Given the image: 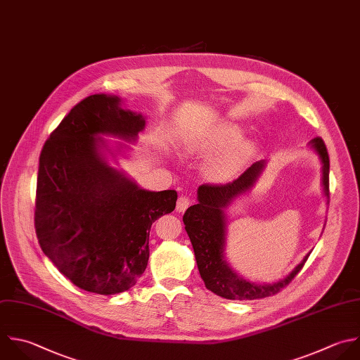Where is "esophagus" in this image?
Here are the masks:
<instances>
[{
  "mask_svg": "<svg viewBox=\"0 0 360 360\" xmlns=\"http://www.w3.org/2000/svg\"><path fill=\"white\" fill-rule=\"evenodd\" d=\"M188 205H190V198L186 197V195H180L179 200H177V207H176L177 211L184 212L188 208Z\"/></svg>",
  "mask_w": 360,
  "mask_h": 360,
  "instance_id": "esophagus-1",
  "label": "esophagus"
}]
</instances>
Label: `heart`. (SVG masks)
<instances>
[{"instance_id":"1","label":"heart","mask_w":360,"mask_h":360,"mask_svg":"<svg viewBox=\"0 0 360 360\" xmlns=\"http://www.w3.org/2000/svg\"><path fill=\"white\" fill-rule=\"evenodd\" d=\"M239 138H240L239 129L224 128L208 138H201V139L194 141L190 148L194 152L205 153V152H211V150H217V149L233 145L235 142L239 141ZM248 155H249V146H239V148L225 153L224 156L218 158L212 163V166H211L212 176L219 180L231 179L238 172L240 165L246 160Z\"/></svg>"}]
</instances>
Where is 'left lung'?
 <instances>
[{"instance_id": "obj_1", "label": "left lung", "mask_w": 360, "mask_h": 360, "mask_svg": "<svg viewBox=\"0 0 360 360\" xmlns=\"http://www.w3.org/2000/svg\"><path fill=\"white\" fill-rule=\"evenodd\" d=\"M322 162V186L329 198V156L322 138L311 141ZM264 167V162H256L236 180L226 184H202L198 187V204L187 208L183 222L191 240L198 271L204 284L214 294L228 300H256L277 294L288 285L307 262H302L283 280L273 284H256L239 277L224 260L225 215L224 208L238 195L248 191Z\"/></svg>"}]
</instances>
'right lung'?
<instances>
[{"label":"right lung","mask_w":360,"mask_h":360,"mask_svg":"<svg viewBox=\"0 0 360 360\" xmlns=\"http://www.w3.org/2000/svg\"><path fill=\"white\" fill-rule=\"evenodd\" d=\"M143 128L118 97L94 94L70 110L41 152L38 242L82 290L110 295L134 287L148 266L152 224L176 207L174 190H142L100 153L105 142L96 135L134 141Z\"/></svg>","instance_id":"add662e5"}]
</instances>
